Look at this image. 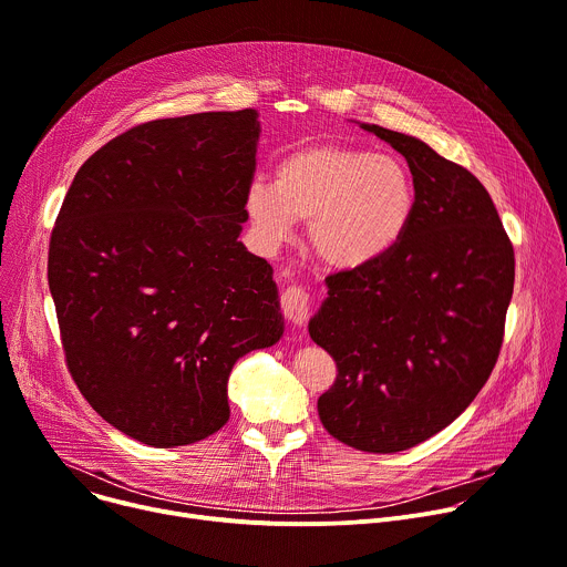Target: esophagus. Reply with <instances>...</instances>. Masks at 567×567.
Wrapping results in <instances>:
<instances>
[{
  "label": "esophagus",
  "instance_id": "obj_1",
  "mask_svg": "<svg viewBox=\"0 0 567 567\" xmlns=\"http://www.w3.org/2000/svg\"><path fill=\"white\" fill-rule=\"evenodd\" d=\"M280 305L293 326H302L309 311V291L302 285H289L280 296Z\"/></svg>",
  "mask_w": 567,
  "mask_h": 567
}]
</instances>
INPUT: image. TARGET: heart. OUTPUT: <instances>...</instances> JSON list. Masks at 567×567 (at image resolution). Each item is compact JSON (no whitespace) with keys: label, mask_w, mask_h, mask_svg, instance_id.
<instances>
[{"label":"heart","mask_w":567,"mask_h":567,"mask_svg":"<svg viewBox=\"0 0 567 567\" xmlns=\"http://www.w3.org/2000/svg\"><path fill=\"white\" fill-rule=\"evenodd\" d=\"M415 206L417 186L406 161L339 143L287 154L274 182L256 179L245 199L267 245L287 241L298 221H309L311 249L339 269L385 258L406 235Z\"/></svg>","instance_id":"b5f03b06"}]
</instances>
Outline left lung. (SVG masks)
Returning a JSON list of instances; mask_svg holds the SVG:
<instances>
[{
  "label": "left lung",
  "mask_w": 567,
  "mask_h": 567,
  "mask_svg": "<svg viewBox=\"0 0 567 567\" xmlns=\"http://www.w3.org/2000/svg\"><path fill=\"white\" fill-rule=\"evenodd\" d=\"M392 145L417 186L413 221L381 260L326 278L309 337L337 361L318 417L368 453L413 449L487 383L514 293V247L498 210L466 168L424 141L361 125Z\"/></svg>",
  "instance_id": "obj_1"
}]
</instances>
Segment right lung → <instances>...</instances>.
<instances>
[{
  "instance_id": "1",
  "label": "right lung",
  "mask_w": 567,
  "mask_h": 567,
  "mask_svg": "<svg viewBox=\"0 0 567 567\" xmlns=\"http://www.w3.org/2000/svg\"><path fill=\"white\" fill-rule=\"evenodd\" d=\"M256 110L141 123L75 173L49 245L66 368L90 406L147 446L228 422L239 357L280 341L274 269L249 219Z\"/></svg>"
}]
</instances>
